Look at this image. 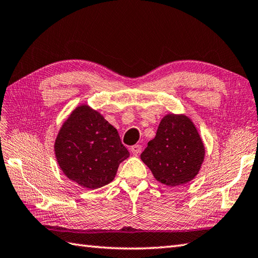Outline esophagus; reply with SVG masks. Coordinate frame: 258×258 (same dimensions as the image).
<instances>
[{"mask_svg": "<svg viewBox=\"0 0 258 258\" xmlns=\"http://www.w3.org/2000/svg\"><path fill=\"white\" fill-rule=\"evenodd\" d=\"M131 152H132L133 155H139L140 153L142 152V146L141 145H133L131 147Z\"/></svg>", "mask_w": 258, "mask_h": 258, "instance_id": "1", "label": "esophagus"}]
</instances>
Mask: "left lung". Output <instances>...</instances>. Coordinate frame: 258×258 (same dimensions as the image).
I'll return each mask as SVG.
<instances>
[{
	"instance_id": "8db88e82",
	"label": "left lung",
	"mask_w": 258,
	"mask_h": 258,
	"mask_svg": "<svg viewBox=\"0 0 258 258\" xmlns=\"http://www.w3.org/2000/svg\"><path fill=\"white\" fill-rule=\"evenodd\" d=\"M204 157L205 147L199 131L184 114H166L155 138L141 154L156 180L172 187L195 178Z\"/></svg>"
}]
</instances>
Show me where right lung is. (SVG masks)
I'll return each instance as SVG.
<instances>
[{
  "instance_id": "add662e5",
  "label": "right lung",
  "mask_w": 258,
  "mask_h": 258,
  "mask_svg": "<svg viewBox=\"0 0 258 258\" xmlns=\"http://www.w3.org/2000/svg\"><path fill=\"white\" fill-rule=\"evenodd\" d=\"M54 152L67 177L87 189L111 183L130 156L117 130L87 104L76 107L63 123Z\"/></svg>"
}]
</instances>
